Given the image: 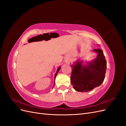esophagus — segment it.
Segmentation results:
<instances>
[{
  "instance_id": "1",
  "label": "esophagus",
  "mask_w": 126,
  "mask_h": 126,
  "mask_svg": "<svg viewBox=\"0 0 126 126\" xmlns=\"http://www.w3.org/2000/svg\"><path fill=\"white\" fill-rule=\"evenodd\" d=\"M66 63H69V62H68V61H67V62Z\"/></svg>"
}]
</instances>
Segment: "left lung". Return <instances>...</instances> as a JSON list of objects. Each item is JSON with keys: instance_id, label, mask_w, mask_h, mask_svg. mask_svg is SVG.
<instances>
[{"instance_id": "8db88e82", "label": "left lung", "mask_w": 126, "mask_h": 126, "mask_svg": "<svg viewBox=\"0 0 126 126\" xmlns=\"http://www.w3.org/2000/svg\"><path fill=\"white\" fill-rule=\"evenodd\" d=\"M98 54L96 58L83 64L82 60H77L72 64L71 83L79 92H87L99 86L104 80L107 62L101 49H94Z\"/></svg>"}]
</instances>
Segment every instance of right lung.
Instances as JSON below:
<instances>
[{"label": "right lung", "mask_w": 126, "mask_h": 126, "mask_svg": "<svg viewBox=\"0 0 126 126\" xmlns=\"http://www.w3.org/2000/svg\"><path fill=\"white\" fill-rule=\"evenodd\" d=\"M60 68H61V67H59L58 68V69H57V72H56V73L55 74V78H56V76H57V74L58 73V72H59V71L60 70ZM55 85V82H54V86Z\"/></svg>", "instance_id": "add662e5"}]
</instances>
